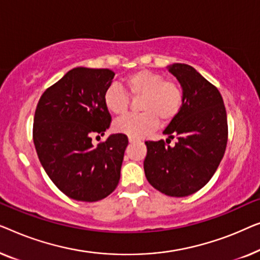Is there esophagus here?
Listing matches in <instances>:
<instances>
[{"instance_id":"esophagus-1","label":"esophagus","mask_w":260,"mask_h":260,"mask_svg":"<svg viewBox=\"0 0 260 260\" xmlns=\"http://www.w3.org/2000/svg\"><path fill=\"white\" fill-rule=\"evenodd\" d=\"M128 140H129V142H131V144H132V142H138L139 140H138V139H135V138H129L128 139Z\"/></svg>"}]
</instances>
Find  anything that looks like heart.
Instances as JSON below:
<instances>
[{
  "instance_id": "b5f03b06",
  "label": "heart",
  "mask_w": 260,
  "mask_h": 260,
  "mask_svg": "<svg viewBox=\"0 0 260 260\" xmlns=\"http://www.w3.org/2000/svg\"><path fill=\"white\" fill-rule=\"evenodd\" d=\"M125 92L119 86H109L105 90L104 105L111 114L122 116L129 107V98L139 99L140 114L127 115L114 123L118 133L129 138H141L159 125L173 121L185 104V90L175 80H166L160 73L141 69L123 80Z\"/></svg>"
}]
</instances>
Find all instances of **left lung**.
Instances as JSON below:
<instances>
[{
  "instance_id": "1",
  "label": "left lung",
  "mask_w": 260,
  "mask_h": 260,
  "mask_svg": "<svg viewBox=\"0 0 260 260\" xmlns=\"http://www.w3.org/2000/svg\"><path fill=\"white\" fill-rule=\"evenodd\" d=\"M170 72L185 90V104L164 131L166 141H145L144 170L159 192L186 197L203 188L217 171L228 144V116L220 92L192 66L174 63ZM174 137L178 141L170 146Z\"/></svg>"
}]
</instances>
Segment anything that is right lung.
<instances>
[{
  "mask_svg": "<svg viewBox=\"0 0 260 260\" xmlns=\"http://www.w3.org/2000/svg\"><path fill=\"white\" fill-rule=\"evenodd\" d=\"M114 75L107 68H74L48 87L36 106L32 140L40 162L56 187L79 202L106 198L120 180L127 135L92 142L111 126L104 94Z\"/></svg>",
  "mask_w": 260,
  "mask_h": 260,
  "instance_id": "obj_1",
  "label": "right lung"
}]
</instances>
